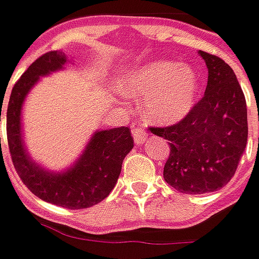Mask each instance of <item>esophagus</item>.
Returning <instances> with one entry per match:
<instances>
[{
  "label": "esophagus",
  "instance_id": "34e87169",
  "mask_svg": "<svg viewBox=\"0 0 259 259\" xmlns=\"http://www.w3.org/2000/svg\"><path fill=\"white\" fill-rule=\"evenodd\" d=\"M133 137H134V141L137 145H143L147 140V131H145L143 126H138V128H134L133 130Z\"/></svg>",
  "mask_w": 259,
  "mask_h": 259
}]
</instances>
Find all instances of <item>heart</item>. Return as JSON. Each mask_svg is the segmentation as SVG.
<instances>
[{
	"label": "heart",
	"instance_id": "heart-1",
	"mask_svg": "<svg viewBox=\"0 0 259 259\" xmlns=\"http://www.w3.org/2000/svg\"><path fill=\"white\" fill-rule=\"evenodd\" d=\"M122 88L131 98L144 96L141 112L148 121L170 125L192 111L199 82L190 66L154 60L131 70L125 76Z\"/></svg>",
	"mask_w": 259,
	"mask_h": 259
}]
</instances>
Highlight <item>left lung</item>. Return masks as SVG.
I'll return each instance as SVG.
<instances>
[{"instance_id":"1","label":"left lung","mask_w":259,"mask_h":259,"mask_svg":"<svg viewBox=\"0 0 259 259\" xmlns=\"http://www.w3.org/2000/svg\"><path fill=\"white\" fill-rule=\"evenodd\" d=\"M207 67L203 98L179 124L150 128L170 144L163 177L187 194L216 192L231 182L248 141L246 102L232 67L199 50Z\"/></svg>"}]
</instances>
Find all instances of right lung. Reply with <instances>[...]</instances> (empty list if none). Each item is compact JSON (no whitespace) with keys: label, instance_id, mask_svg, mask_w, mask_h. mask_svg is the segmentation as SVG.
Masks as SVG:
<instances>
[{"label":"right lung","instance_id":"right-lung-1","mask_svg":"<svg viewBox=\"0 0 259 259\" xmlns=\"http://www.w3.org/2000/svg\"><path fill=\"white\" fill-rule=\"evenodd\" d=\"M67 62L70 60L63 52H49L18 79L7 108V140L15 170L31 193L66 209H85L111 193L134 141L128 126L95 131L79 158L62 171L47 170L31 158L23 140V104L40 77L62 70Z\"/></svg>","mask_w":259,"mask_h":259}]
</instances>
